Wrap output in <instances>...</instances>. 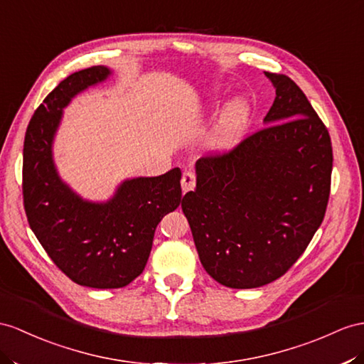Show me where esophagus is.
Segmentation results:
<instances>
[{
  "instance_id": "1",
  "label": "esophagus",
  "mask_w": 364,
  "mask_h": 364,
  "mask_svg": "<svg viewBox=\"0 0 364 364\" xmlns=\"http://www.w3.org/2000/svg\"><path fill=\"white\" fill-rule=\"evenodd\" d=\"M195 188V173L191 171H184L181 176V189L183 192H189Z\"/></svg>"
}]
</instances>
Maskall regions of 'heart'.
<instances>
[{"instance_id":"heart-1","label":"heart","mask_w":364,"mask_h":364,"mask_svg":"<svg viewBox=\"0 0 364 364\" xmlns=\"http://www.w3.org/2000/svg\"><path fill=\"white\" fill-rule=\"evenodd\" d=\"M217 95V92H213ZM218 107V101L213 98L208 106V114L213 115ZM250 121V105L246 98L235 97L223 106L217 121V127L210 136L209 147L218 155L229 154L238 146Z\"/></svg>"}]
</instances>
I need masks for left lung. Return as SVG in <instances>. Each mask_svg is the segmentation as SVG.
<instances>
[{
	"label": "left lung",
	"instance_id": "obj_1",
	"mask_svg": "<svg viewBox=\"0 0 364 364\" xmlns=\"http://www.w3.org/2000/svg\"><path fill=\"white\" fill-rule=\"evenodd\" d=\"M264 75L275 89L266 127L226 155L200 158L197 186L181 201L203 267L234 289L289 271L320 228L331 191L328 129L291 78Z\"/></svg>",
	"mask_w": 364,
	"mask_h": 364
}]
</instances>
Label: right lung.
Wrapping results in <instances>:
<instances>
[{"mask_svg": "<svg viewBox=\"0 0 364 364\" xmlns=\"http://www.w3.org/2000/svg\"><path fill=\"white\" fill-rule=\"evenodd\" d=\"M112 75L107 66L72 73L35 110L23 151L24 209L46 252L72 282L95 289L124 287L144 271L155 229L181 203V171L136 176L106 201L82 198L64 181L53 141L64 107Z\"/></svg>", "mask_w": 364, "mask_h": 364, "instance_id": "add662e5", "label": "right lung"}]
</instances>
